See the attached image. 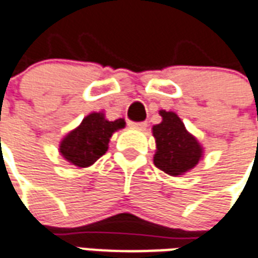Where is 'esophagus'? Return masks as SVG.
I'll use <instances>...</instances> for the list:
<instances>
[{
    "label": "esophagus",
    "instance_id": "obj_1",
    "mask_svg": "<svg viewBox=\"0 0 258 258\" xmlns=\"http://www.w3.org/2000/svg\"><path fill=\"white\" fill-rule=\"evenodd\" d=\"M129 126L137 127V129H146L147 127V122H129Z\"/></svg>",
    "mask_w": 258,
    "mask_h": 258
}]
</instances>
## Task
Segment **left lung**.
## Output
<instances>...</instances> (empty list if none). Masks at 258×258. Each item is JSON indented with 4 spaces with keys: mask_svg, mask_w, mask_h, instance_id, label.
I'll return each instance as SVG.
<instances>
[{
    "mask_svg": "<svg viewBox=\"0 0 258 258\" xmlns=\"http://www.w3.org/2000/svg\"><path fill=\"white\" fill-rule=\"evenodd\" d=\"M159 114L162 122L152 127L157 143L154 165L170 176H180L197 166L204 150L176 112L161 110Z\"/></svg>",
    "mask_w": 258,
    "mask_h": 258,
    "instance_id": "1",
    "label": "left lung"
}]
</instances>
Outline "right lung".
<instances>
[{
    "mask_svg": "<svg viewBox=\"0 0 258 258\" xmlns=\"http://www.w3.org/2000/svg\"><path fill=\"white\" fill-rule=\"evenodd\" d=\"M122 127H125L122 118L108 121L103 112H92L61 140L59 151L70 163L88 168L106 154L112 133Z\"/></svg>",
    "mask_w": 258,
    "mask_h": 258,
    "instance_id": "right-lung-1",
    "label": "right lung"
}]
</instances>
